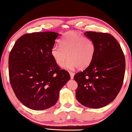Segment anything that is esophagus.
I'll return each instance as SVG.
<instances>
[{
  "label": "esophagus",
  "mask_w": 132,
  "mask_h": 132,
  "mask_svg": "<svg viewBox=\"0 0 132 132\" xmlns=\"http://www.w3.org/2000/svg\"><path fill=\"white\" fill-rule=\"evenodd\" d=\"M69 73L70 75V76H71V79H73V78H74V76H75V73L73 72H71V71H69Z\"/></svg>",
  "instance_id": "obj_1"
}]
</instances>
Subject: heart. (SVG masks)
Returning a JSON list of instances; mask_svg holds the SVG:
<instances>
[{
	"instance_id": "b5f03b06",
	"label": "heart",
	"mask_w": 132,
	"mask_h": 132,
	"mask_svg": "<svg viewBox=\"0 0 132 132\" xmlns=\"http://www.w3.org/2000/svg\"><path fill=\"white\" fill-rule=\"evenodd\" d=\"M61 46L55 45L51 49V56L58 65L73 70L84 69L91 64L95 56V45L91 39L84 37L75 31L65 34L60 41Z\"/></svg>"
}]
</instances>
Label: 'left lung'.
Returning a JSON list of instances; mask_svg holds the SVG:
<instances>
[{
	"label": "left lung",
	"mask_w": 132,
	"mask_h": 132,
	"mask_svg": "<svg viewBox=\"0 0 132 132\" xmlns=\"http://www.w3.org/2000/svg\"><path fill=\"white\" fill-rule=\"evenodd\" d=\"M84 35L95 43V53L88 67L74 76L78 85L76 97L85 107L100 109L112 102L120 91L126 61L120 45L110 34L87 31Z\"/></svg>",
	"instance_id": "1"
}]
</instances>
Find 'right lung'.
Wrapping results in <instances>:
<instances>
[{
  "label": "right lung",
  "mask_w": 132,
  "mask_h": 132,
  "mask_svg": "<svg viewBox=\"0 0 132 132\" xmlns=\"http://www.w3.org/2000/svg\"><path fill=\"white\" fill-rule=\"evenodd\" d=\"M59 33L32 32L22 36L14 45L8 60L10 81L18 99L35 110L55 105L61 89L69 81L51 56Z\"/></svg>",
  "instance_id": "obj_1"
}]
</instances>
